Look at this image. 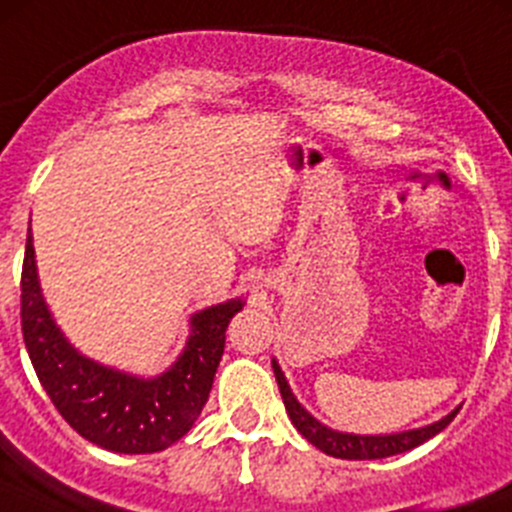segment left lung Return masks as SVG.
<instances>
[{
    "label": "left lung",
    "mask_w": 512,
    "mask_h": 512,
    "mask_svg": "<svg viewBox=\"0 0 512 512\" xmlns=\"http://www.w3.org/2000/svg\"><path fill=\"white\" fill-rule=\"evenodd\" d=\"M272 369H275L277 386H280L282 401H285V409L289 418H292L294 428L307 438L312 446H317L319 451L327 453L334 458H347V461H376V458H389L396 453H406L411 448L421 446L428 438H433L436 433H441L448 423L456 418L458 409H453L451 414L443 416L441 421L428 423V426L411 428V431H399V433H376V436H364V433H344L337 428L324 426L322 421H317L302 404L297 401V396L289 389L285 374H282L280 364L272 359Z\"/></svg>",
    "instance_id": "8db88e82"
}]
</instances>
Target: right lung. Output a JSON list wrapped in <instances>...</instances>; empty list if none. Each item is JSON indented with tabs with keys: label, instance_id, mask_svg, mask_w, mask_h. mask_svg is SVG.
<instances>
[{
	"label": "right lung",
	"instance_id": "obj_1",
	"mask_svg": "<svg viewBox=\"0 0 512 512\" xmlns=\"http://www.w3.org/2000/svg\"><path fill=\"white\" fill-rule=\"evenodd\" d=\"M240 297L190 317V337L163 374L136 376L89 359L54 322L36 275L32 220L22 267V332L41 386L76 433L113 453H156L198 421L225 352Z\"/></svg>",
	"mask_w": 512,
	"mask_h": 512
}]
</instances>
